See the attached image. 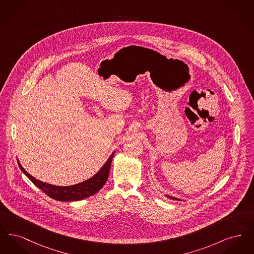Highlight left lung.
I'll return each mask as SVG.
<instances>
[{
  "mask_svg": "<svg viewBox=\"0 0 254 254\" xmlns=\"http://www.w3.org/2000/svg\"><path fill=\"white\" fill-rule=\"evenodd\" d=\"M168 198H170V199H172V200H179V201H181L180 199H178V198H175V197H172V196H169V195H166Z\"/></svg>",
  "mask_w": 254,
  "mask_h": 254,
  "instance_id": "obj_1",
  "label": "left lung"
}]
</instances>
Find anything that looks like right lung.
Here are the masks:
<instances>
[{"label": "right lung", "instance_id": "right-lung-1", "mask_svg": "<svg viewBox=\"0 0 254 254\" xmlns=\"http://www.w3.org/2000/svg\"><path fill=\"white\" fill-rule=\"evenodd\" d=\"M115 151L109 156L106 164L101 168L95 175H93L88 180L73 185L68 187H60L47 184L44 182L39 181L31 176L28 172L24 170V168L21 166L20 162L18 161V165L21 170L26 175V177L32 182L36 187H38L42 191H44L50 198L54 200H58L62 202H71V201H78L83 200L89 196H92L98 192L106 184L109 178V169L111 166V161L113 159Z\"/></svg>", "mask_w": 254, "mask_h": 254}]
</instances>
